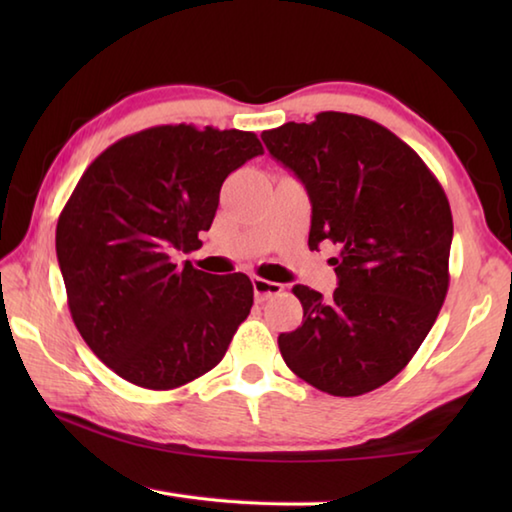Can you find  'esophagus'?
Returning <instances> with one entry per match:
<instances>
[{"label": "esophagus", "mask_w": 512, "mask_h": 512, "mask_svg": "<svg viewBox=\"0 0 512 512\" xmlns=\"http://www.w3.org/2000/svg\"><path fill=\"white\" fill-rule=\"evenodd\" d=\"M253 291H255V300L257 302H264L273 296H280L284 291V287L280 282H271V280H264V277H253Z\"/></svg>", "instance_id": "obj_1"}]
</instances>
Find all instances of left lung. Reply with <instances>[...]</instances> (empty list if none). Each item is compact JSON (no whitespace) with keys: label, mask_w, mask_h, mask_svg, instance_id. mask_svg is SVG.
Instances as JSON below:
<instances>
[{"label":"left lung","mask_w":512,"mask_h":512,"mask_svg":"<svg viewBox=\"0 0 512 512\" xmlns=\"http://www.w3.org/2000/svg\"><path fill=\"white\" fill-rule=\"evenodd\" d=\"M262 140L307 189L309 248H339L332 298L293 287L302 325L277 336L282 359L323 393L375 391L413 359L445 302L454 223L443 187L409 144L348 112Z\"/></svg>","instance_id":"left-lung-1"}]
</instances>
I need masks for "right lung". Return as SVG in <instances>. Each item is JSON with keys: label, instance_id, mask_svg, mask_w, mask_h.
Instances as JSON below:
<instances>
[{"label": "right lung", "instance_id": "obj_1", "mask_svg": "<svg viewBox=\"0 0 512 512\" xmlns=\"http://www.w3.org/2000/svg\"><path fill=\"white\" fill-rule=\"evenodd\" d=\"M262 153L237 128L153 126L85 169L58 216L56 255L76 329L121 379L171 391L223 359L253 282L178 266L173 253L201 246L223 180Z\"/></svg>", "mask_w": 512, "mask_h": 512}]
</instances>
